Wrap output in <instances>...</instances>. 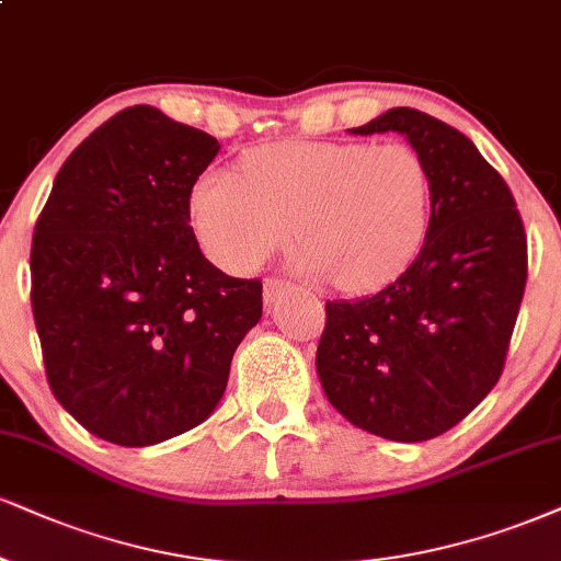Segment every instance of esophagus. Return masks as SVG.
<instances>
[{
    "label": "esophagus",
    "mask_w": 561,
    "mask_h": 561,
    "mask_svg": "<svg viewBox=\"0 0 561 561\" xmlns=\"http://www.w3.org/2000/svg\"><path fill=\"white\" fill-rule=\"evenodd\" d=\"M291 291V286L283 280H265V286H262V294H265V304H275L280 294H288Z\"/></svg>",
    "instance_id": "34e87169"
}]
</instances>
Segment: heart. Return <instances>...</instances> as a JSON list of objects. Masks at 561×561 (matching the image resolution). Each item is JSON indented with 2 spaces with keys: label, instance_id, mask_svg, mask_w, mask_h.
<instances>
[{
  "label": "heart",
  "instance_id": "1",
  "mask_svg": "<svg viewBox=\"0 0 561 561\" xmlns=\"http://www.w3.org/2000/svg\"><path fill=\"white\" fill-rule=\"evenodd\" d=\"M199 247L247 273L291 239L294 267L341 291H375L411 265L426 239L432 174L403 142L262 145L231 169L203 171L186 199Z\"/></svg>",
  "mask_w": 561,
  "mask_h": 561
}]
</instances>
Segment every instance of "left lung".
Masks as SVG:
<instances>
[{
  "mask_svg": "<svg viewBox=\"0 0 561 561\" xmlns=\"http://www.w3.org/2000/svg\"><path fill=\"white\" fill-rule=\"evenodd\" d=\"M351 135H403L432 174L419 257L390 286L328 301L317 375L341 416L392 442H424L492 392L528 278L513 192L449 124L398 106Z\"/></svg>",
  "mask_w": 561,
  "mask_h": 561,
  "instance_id": "8db88e82",
  "label": "left lung"
}]
</instances>
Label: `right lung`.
Segmentation results:
<instances>
[{
    "label": "right lung",
    "mask_w": 561,
    "mask_h": 561,
    "mask_svg": "<svg viewBox=\"0 0 561 561\" xmlns=\"http://www.w3.org/2000/svg\"><path fill=\"white\" fill-rule=\"evenodd\" d=\"M220 145L153 106L90 133L54 179L31 249V304L54 398L95 437L148 447L224 398L262 283L199 252L186 199Z\"/></svg>",
    "instance_id": "1"
}]
</instances>
